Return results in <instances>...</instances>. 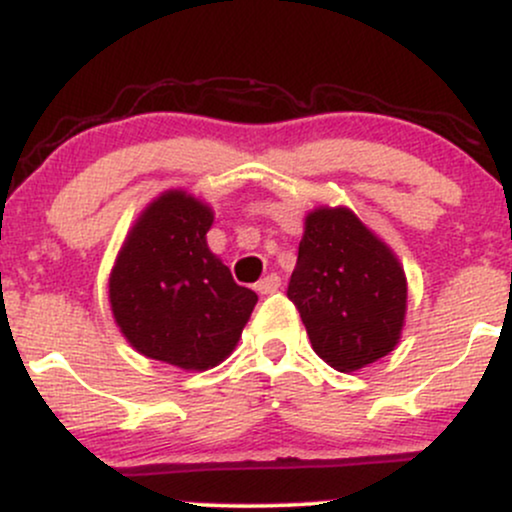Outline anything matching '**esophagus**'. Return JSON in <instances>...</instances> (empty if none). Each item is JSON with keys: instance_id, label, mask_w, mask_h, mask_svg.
Returning a JSON list of instances; mask_svg holds the SVG:
<instances>
[{"instance_id": "obj_1", "label": "esophagus", "mask_w": 512, "mask_h": 512, "mask_svg": "<svg viewBox=\"0 0 512 512\" xmlns=\"http://www.w3.org/2000/svg\"><path fill=\"white\" fill-rule=\"evenodd\" d=\"M279 286H281V276L279 274H267L264 279L257 281L255 289H257V293H262V296H267V293L279 291Z\"/></svg>"}]
</instances>
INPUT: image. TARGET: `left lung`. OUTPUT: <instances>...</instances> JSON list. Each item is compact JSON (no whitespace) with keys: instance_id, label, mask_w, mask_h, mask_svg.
<instances>
[{"instance_id":"obj_1","label":"left lung","mask_w":512,"mask_h":512,"mask_svg":"<svg viewBox=\"0 0 512 512\" xmlns=\"http://www.w3.org/2000/svg\"><path fill=\"white\" fill-rule=\"evenodd\" d=\"M289 298L315 354L339 373H354L390 354L407 317V276L349 207L305 214Z\"/></svg>"}]
</instances>
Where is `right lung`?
Instances as JSON below:
<instances>
[{
    "instance_id": "obj_1",
    "label": "right lung",
    "mask_w": 512,
    "mask_h": 512,
    "mask_svg": "<svg viewBox=\"0 0 512 512\" xmlns=\"http://www.w3.org/2000/svg\"><path fill=\"white\" fill-rule=\"evenodd\" d=\"M214 209L187 190L144 207L108 279L115 325L132 349L182 370L219 366L238 346L257 293L207 245Z\"/></svg>"
}]
</instances>
